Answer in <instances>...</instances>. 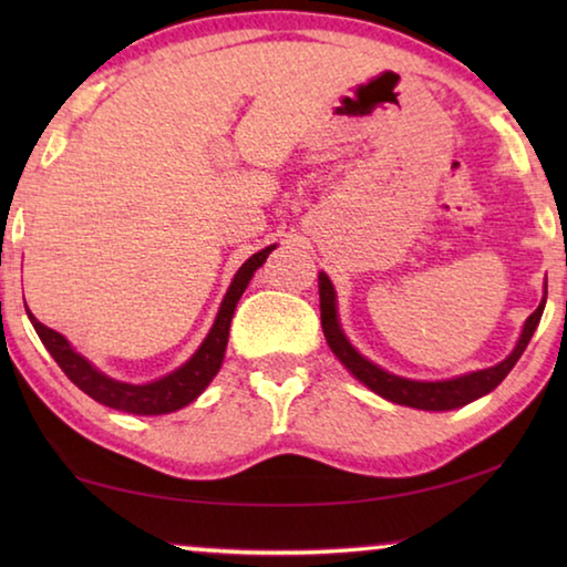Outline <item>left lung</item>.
Instances as JSON below:
<instances>
[{"mask_svg": "<svg viewBox=\"0 0 567 567\" xmlns=\"http://www.w3.org/2000/svg\"><path fill=\"white\" fill-rule=\"evenodd\" d=\"M318 285H320L322 332H324V340H328V344H330V350L334 352V358H338L344 368H348L352 375L362 382V385H368L372 392H378L380 398L398 402V405H408V408H417V410H435V412L463 408V405H467V402L483 398V395H487V392H493L497 385H501V382L507 378V372L515 368V362L520 360V354L525 352L527 342H530L537 322H540V318H543L545 297H548V285H545L543 302L537 305V310L525 320L520 340H517L515 350L507 354L503 362H497L495 368L470 372V375H460L453 380L422 382V380H408V378L392 375V372L378 368L375 362L362 358V354L352 348L350 340L344 338V332L340 328L338 300H334L338 295H334L330 277L320 272Z\"/></svg>", "mask_w": 567, "mask_h": 567, "instance_id": "left-lung-1", "label": "left lung"}]
</instances>
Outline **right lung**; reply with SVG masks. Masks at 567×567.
Instances as JSON below:
<instances>
[{
	"mask_svg": "<svg viewBox=\"0 0 567 567\" xmlns=\"http://www.w3.org/2000/svg\"><path fill=\"white\" fill-rule=\"evenodd\" d=\"M275 249V245L260 249L255 252L249 260L239 267L233 285L227 287V295L223 305H219V312L215 318L213 330L207 332L205 342L199 344L197 352L182 364V368L172 370L169 375L145 382V385H132V382H120L110 375H104L94 364L82 358L80 352H74V348L66 342L64 334H60L52 328H47L34 315L27 310L30 320L34 324L37 334L47 350H50L52 358L60 364L62 372L70 378L76 388L82 392H87L92 400L102 402V405L122 410V412H132V415H167V412H175L179 408L189 405L192 400H197L203 395L205 388L213 382V378L223 368L225 360V350H227V338H229V322H233L235 307L239 302V297L247 290L249 280L257 267H262L267 255Z\"/></svg>",
	"mask_w": 567,
	"mask_h": 567,
	"instance_id": "1",
	"label": "right lung"
}]
</instances>
